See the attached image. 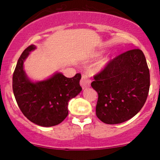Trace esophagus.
I'll list each match as a JSON object with an SVG mask.
<instances>
[{
  "label": "esophagus",
  "mask_w": 160,
  "mask_h": 160,
  "mask_svg": "<svg viewBox=\"0 0 160 160\" xmlns=\"http://www.w3.org/2000/svg\"><path fill=\"white\" fill-rule=\"evenodd\" d=\"M91 80L89 78V76L86 74H83L82 76L81 80H80V86H82V89H86L90 86Z\"/></svg>",
  "instance_id": "1"
}]
</instances>
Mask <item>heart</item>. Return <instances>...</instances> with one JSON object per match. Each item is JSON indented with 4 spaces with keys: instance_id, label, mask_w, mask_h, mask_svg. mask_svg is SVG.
Wrapping results in <instances>:
<instances>
[{
    "instance_id": "1",
    "label": "heart",
    "mask_w": 160,
    "mask_h": 160,
    "mask_svg": "<svg viewBox=\"0 0 160 160\" xmlns=\"http://www.w3.org/2000/svg\"><path fill=\"white\" fill-rule=\"evenodd\" d=\"M102 54H103V51H95V52L92 53L89 58H88V62H93L98 59V58L102 57ZM109 58H104L103 59H102V61L99 62V68L102 69L103 68L105 67L106 65L108 63V62H109Z\"/></svg>"
}]
</instances>
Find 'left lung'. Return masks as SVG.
<instances>
[{
  "label": "left lung",
  "mask_w": 160,
  "mask_h": 160,
  "mask_svg": "<svg viewBox=\"0 0 160 160\" xmlns=\"http://www.w3.org/2000/svg\"><path fill=\"white\" fill-rule=\"evenodd\" d=\"M98 95L96 116L106 124L126 122L141 111L148 98L150 71L141 49L122 53L94 77Z\"/></svg>",
  "instance_id": "left-lung-1"
}]
</instances>
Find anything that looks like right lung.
Masks as SVG:
<instances>
[{
  "instance_id": "obj_1",
  "label": "right lung",
  "mask_w": 160,
  "mask_h": 160,
  "mask_svg": "<svg viewBox=\"0 0 160 160\" xmlns=\"http://www.w3.org/2000/svg\"><path fill=\"white\" fill-rule=\"evenodd\" d=\"M34 45L27 47L16 64L12 76V90L18 106L31 122L43 127L61 123L68 114V102L82 90L81 74L68 78L56 72L47 79L33 81L24 70V62Z\"/></svg>"
}]
</instances>
